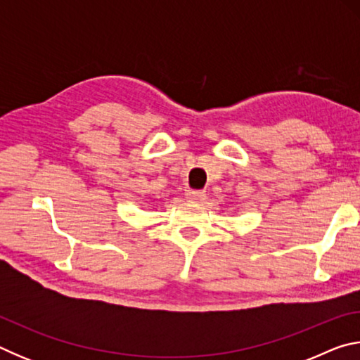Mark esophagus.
<instances>
[{
    "label": "esophagus",
    "mask_w": 360,
    "mask_h": 360,
    "mask_svg": "<svg viewBox=\"0 0 360 360\" xmlns=\"http://www.w3.org/2000/svg\"><path fill=\"white\" fill-rule=\"evenodd\" d=\"M186 198L191 200V202L202 203V202H205L206 193H205L203 191H188V192L186 193Z\"/></svg>",
    "instance_id": "esophagus-1"
}]
</instances>
